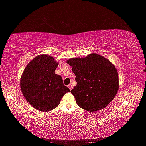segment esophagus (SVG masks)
I'll return each instance as SVG.
<instances>
[{
  "label": "esophagus",
  "mask_w": 146,
  "mask_h": 146,
  "mask_svg": "<svg viewBox=\"0 0 146 146\" xmlns=\"http://www.w3.org/2000/svg\"><path fill=\"white\" fill-rule=\"evenodd\" d=\"M68 88H69V89H70V90H72V88H73V86H72V84H71L69 85V86H68Z\"/></svg>",
  "instance_id": "obj_1"
}]
</instances>
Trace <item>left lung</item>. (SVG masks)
<instances>
[{"instance_id":"left-lung-1","label":"left lung","mask_w":146,"mask_h":146,"mask_svg":"<svg viewBox=\"0 0 146 146\" xmlns=\"http://www.w3.org/2000/svg\"><path fill=\"white\" fill-rule=\"evenodd\" d=\"M72 66L76 85L71 90L79 107L90 112L106 108L114 99L119 88L118 74L111 62L98 54L66 62Z\"/></svg>"}]
</instances>
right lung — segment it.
Returning <instances> with one entry per match:
<instances>
[{"label": "right lung", "instance_id": "add662e5", "mask_svg": "<svg viewBox=\"0 0 146 146\" xmlns=\"http://www.w3.org/2000/svg\"><path fill=\"white\" fill-rule=\"evenodd\" d=\"M53 56L39 55L24 69L20 84L23 95L35 109L48 112L56 108L63 96L70 91L55 71L58 65Z\"/></svg>", "mask_w": 146, "mask_h": 146}]
</instances>
